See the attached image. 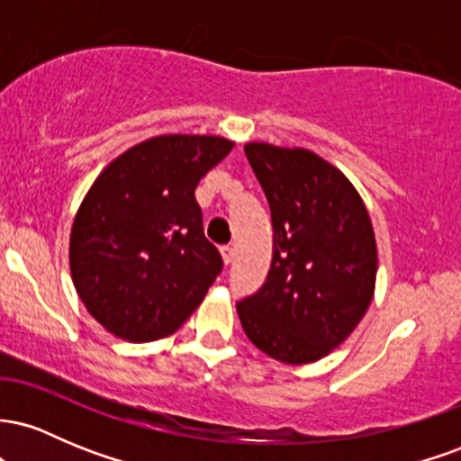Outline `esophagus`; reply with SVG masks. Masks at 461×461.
<instances>
[{"mask_svg": "<svg viewBox=\"0 0 461 461\" xmlns=\"http://www.w3.org/2000/svg\"><path fill=\"white\" fill-rule=\"evenodd\" d=\"M221 256H223L225 264H230L231 260H234V247H230V245L221 247Z\"/></svg>", "mask_w": 461, "mask_h": 461, "instance_id": "1", "label": "esophagus"}]
</instances>
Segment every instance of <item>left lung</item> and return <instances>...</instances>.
<instances>
[{"label": "left lung", "instance_id": "obj_1", "mask_svg": "<svg viewBox=\"0 0 461 461\" xmlns=\"http://www.w3.org/2000/svg\"><path fill=\"white\" fill-rule=\"evenodd\" d=\"M271 205L267 282L236 310L247 338L284 364L330 356L366 314L377 242L362 197L333 164L308 149L245 145Z\"/></svg>", "mask_w": 461, "mask_h": 461}]
</instances>
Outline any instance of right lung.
<instances>
[{
    "mask_svg": "<svg viewBox=\"0 0 461 461\" xmlns=\"http://www.w3.org/2000/svg\"><path fill=\"white\" fill-rule=\"evenodd\" d=\"M231 147L221 136H156L95 179L73 221L68 264L82 303L116 338L177 331L214 284L223 260L203 234L194 188Z\"/></svg>",
    "mask_w": 461,
    "mask_h": 461,
    "instance_id": "obj_1",
    "label": "right lung"
}]
</instances>
